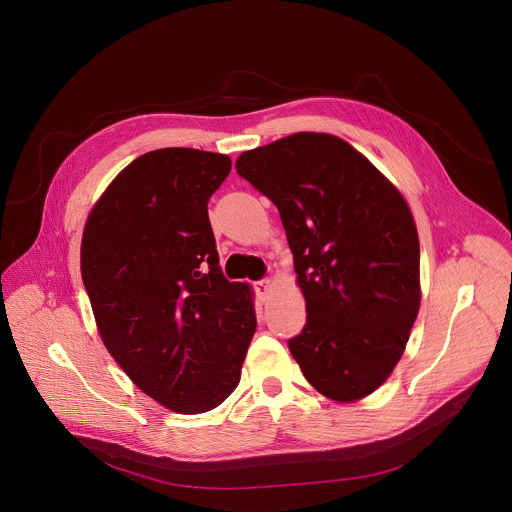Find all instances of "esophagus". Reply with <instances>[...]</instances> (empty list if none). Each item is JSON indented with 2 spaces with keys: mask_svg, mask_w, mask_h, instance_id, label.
Returning a JSON list of instances; mask_svg holds the SVG:
<instances>
[{
  "mask_svg": "<svg viewBox=\"0 0 512 512\" xmlns=\"http://www.w3.org/2000/svg\"><path fill=\"white\" fill-rule=\"evenodd\" d=\"M271 289H273V281H271V279H261V281H257V283H255L257 296H259V300H263V302L269 298Z\"/></svg>",
  "mask_w": 512,
  "mask_h": 512,
  "instance_id": "esophagus-1",
  "label": "esophagus"
}]
</instances>
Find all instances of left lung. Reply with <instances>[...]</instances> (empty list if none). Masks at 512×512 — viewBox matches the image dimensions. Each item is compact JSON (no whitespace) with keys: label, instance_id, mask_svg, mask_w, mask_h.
<instances>
[{"label":"left lung","instance_id":"obj_1","mask_svg":"<svg viewBox=\"0 0 512 512\" xmlns=\"http://www.w3.org/2000/svg\"><path fill=\"white\" fill-rule=\"evenodd\" d=\"M279 210L306 298L289 352L324 397L377 391L405 352L421 304L419 237L407 200L352 145L300 131L235 164Z\"/></svg>","mask_w":512,"mask_h":512}]
</instances>
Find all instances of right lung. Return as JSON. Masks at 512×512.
Instances as JSON below:
<instances>
[{
    "instance_id": "add662e5",
    "label": "right lung",
    "mask_w": 512,
    "mask_h": 512,
    "mask_svg": "<svg viewBox=\"0 0 512 512\" xmlns=\"http://www.w3.org/2000/svg\"><path fill=\"white\" fill-rule=\"evenodd\" d=\"M229 172L225 154H143L113 178L83 231L81 273L105 348L137 389L184 415L237 389L257 328L253 291L223 277L208 221Z\"/></svg>"
}]
</instances>
